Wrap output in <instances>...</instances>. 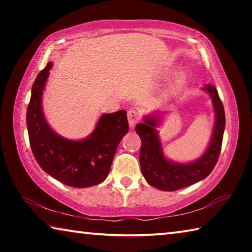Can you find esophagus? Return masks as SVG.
Here are the masks:
<instances>
[{
  "instance_id": "obj_1",
  "label": "esophagus",
  "mask_w": 252,
  "mask_h": 252,
  "mask_svg": "<svg viewBox=\"0 0 252 252\" xmlns=\"http://www.w3.org/2000/svg\"><path fill=\"white\" fill-rule=\"evenodd\" d=\"M140 120V114L136 110H130L127 111V121H129V126L131 127H134L136 123Z\"/></svg>"
}]
</instances>
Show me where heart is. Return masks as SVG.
Returning <instances> with one entry per match:
<instances>
[{"mask_svg":"<svg viewBox=\"0 0 252 252\" xmlns=\"http://www.w3.org/2000/svg\"><path fill=\"white\" fill-rule=\"evenodd\" d=\"M183 82H185V75L182 73L178 76V80H177V84L178 85H181Z\"/></svg>","mask_w":252,"mask_h":252,"instance_id":"b5f03b06","label":"heart"}]
</instances>
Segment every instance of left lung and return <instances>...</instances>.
Masks as SVG:
<instances>
[{
	"label": "left lung",
	"instance_id": "8db88e82",
	"mask_svg": "<svg viewBox=\"0 0 252 252\" xmlns=\"http://www.w3.org/2000/svg\"><path fill=\"white\" fill-rule=\"evenodd\" d=\"M210 95L215 109V126L210 143L203 155L189 163L172 161L165 158L159 134L156 127L159 126V113H151L143 118V122L135 126L141 139L140 165L146 181L162 191H174L189 187L203 180L215 168L222 144L225 126L224 109L218 91L211 84L203 88Z\"/></svg>",
	"mask_w": 252,
	"mask_h": 252
}]
</instances>
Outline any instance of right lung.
<instances>
[{
  "label": "right lung",
  "instance_id": "add662e5",
  "mask_svg": "<svg viewBox=\"0 0 252 252\" xmlns=\"http://www.w3.org/2000/svg\"><path fill=\"white\" fill-rule=\"evenodd\" d=\"M52 62L34 81L27 111L30 146L37 163L48 174L73 188L99 185L108 177L114 153L129 131L126 111L102 114L95 129L83 140L63 138L46 122L42 95Z\"/></svg>",
  "mask_w": 252,
  "mask_h": 252
}]
</instances>
